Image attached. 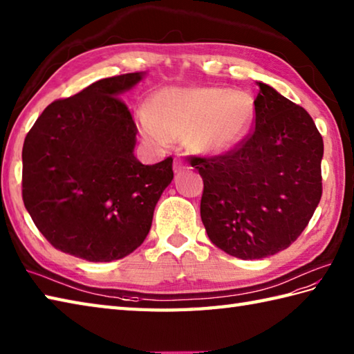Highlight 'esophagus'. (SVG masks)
<instances>
[{
    "label": "esophagus",
    "mask_w": 354,
    "mask_h": 354,
    "mask_svg": "<svg viewBox=\"0 0 354 354\" xmlns=\"http://www.w3.org/2000/svg\"><path fill=\"white\" fill-rule=\"evenodd\" d=\"M185 168H186V165L183 163L182 158H176V160H174V171L180 172V171L185 169Z\"/></svg>",
    "instance_id": "34e87169"
}]
</instances>
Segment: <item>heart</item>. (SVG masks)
I'll list each match as a JSON object with an SVG mask.
<instances>
[{
    "label": "heart",
    "mask_w": 354,
    "mask_h": 354,
    "mask_svg": "<svg viewBox=\"0 0 354 354\" xmlns=\"http://www.w3.org/2000/svg\"><path fill=\"white\" fill-rule=\"evenodd\" d=\"M255 118L254 100L244 91L223 86H168L148 100L136 114L147 140L167 142L185 137L203 154H221L235 148L250 131Z\"/></svg>",
    "instance_id": "1"
}]
</instances>
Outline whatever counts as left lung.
Masks as SVG:
<instances>
[{
	"label": "left lung",
	"mask_w": 354,
	"mask_h": 354,
	"mask_svg": "<svg viewBox=\"0 0 354 354\" xmlns=\"http://www.w3.org/2000/svg\"><path fill=\"white\" fill-rule=\"evenodd\" d=\"M257 84L255 131L226 154L191 158L205 183L200 215L209 240L241 259L287 249L322 196L324 142L313 119Z\"/></svg>",
	"instance_id": "left-lung-1"
}]
</instances>
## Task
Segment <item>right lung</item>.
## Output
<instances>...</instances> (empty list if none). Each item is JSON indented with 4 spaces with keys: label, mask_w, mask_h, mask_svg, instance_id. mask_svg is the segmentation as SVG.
<instances>
[{
    "label": "right lung",
    "mask_w": 354,
    "mask_h": 354,
    "mask_svg": "<svg viewBox=\"0 0 354 354\" xmlns=\"http://www.w3.org/2000/svg\"><path fill=\"white\" fill-rule=\"evenodd\" d=\"M145 71L100 79L50 104L23 147V200L48 243L77 258L108 263L131 254L174 177L172 158L143 165L137 128L120 96Z\"/></svg>",
    "instance_id": "right-lung-1"
}]
</instances>
